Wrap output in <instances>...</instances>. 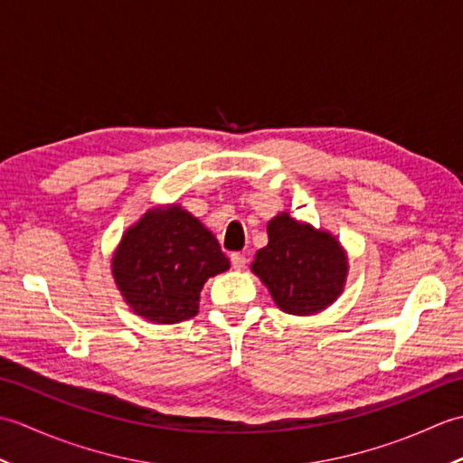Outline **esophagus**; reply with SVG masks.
Wrapping results in <instances>:
<instances>
[{
	"mask_svg": "<svg viewBox=\"0 0 463 463\" xmlns=\"http://www.w3.org/2000/svg\"><path fill=\"white\" fill-rule=\"evenodd\" d=\"M231 264H232L234 270H242L244 267H247V257H244V254H241V252H232L231 254Z\"/></svg>",
	"mask_w": 463,
	"mask_h": 463,
	"instance_id": "1",
	"label": "esophagus"
}]
</instances>
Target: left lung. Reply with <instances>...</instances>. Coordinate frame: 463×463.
<instances>
[{
	"instance_id": "1",
	"label": "left lung",
	"mask_w": 463,
	"mask_h": 463,
	"mask_svg": "<svg viewBox=\"0 0 463 463\" xmlns=\"http://www.w3.org/2000/svg\"><path fill=\"white\" fill-rule=\"evenodd\" d=\"M269 244L254 254L250 270L274 304L294 317L326 310L348 279V252L332 232L292 219L284 211L267 224Z\"/></svg>"
}]
</instances>
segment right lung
Masks as SVG:
<instances>
[{
    "label": "right lung",
    "mask_w": 463,
    "mask_h": 463,
    "mask_svg": "<svg viewBox=\"0 0 463 463\" xmlns=\"http://www.w3.org/2000/svg\"><path fill=\"white\" fill-rule=\"evenodd\" d=\"M229 269L214 234L179 203L146 211L123 232L111 259L125 304L153 324L196 317L204 282Z\"/></svg>",
    "instance_id": "1"
}]
</instances>
